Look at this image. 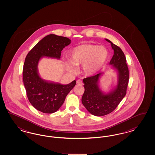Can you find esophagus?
Returning <instances> with one entry per match:
<instances>
[{
	"label": "esophagus",
	"instance_id": "esophagus-1",
	"mask_svg": "<svg viewBox=\"0 0 155 155\" xmlns=\"http://www.w3.org/2000/svg\"><path fill=\"white\" fill-rule=\"evenodd\" d=\"M77 84H78V85H82V82L80 80H78L77 81Z\"/></svg>",
	"mask_w": 155,
	"mask_h": 155
}]
</instances>
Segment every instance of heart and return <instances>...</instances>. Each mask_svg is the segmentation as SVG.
I'll list each match as a JSON object with an SVG mask.
<instances>
[{
	"label": "heart",
	"instance_id": "heart-1",
	"mask_svg": "<svg viewBox=\"0 0 155 155\" xmlns=\"http://www.w3.org/2000/svg\"><path fill=\"white\" fill-rule=\"evenodd\" d=\"M109 57V52L103 46L94 44H82L74 48L70 53V61L65 62L67 68L74 72L75 66L82 65V71L88 76L96 74L104 66Z\"/></svg>",
	"mask_w": 155,
	"mask_h": 155
}]
</instances>
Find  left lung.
Returning <instances> with one entry per match:
<instances>
[{"mask_svg":"<svg viewBox=\"0 0 155 155\" xmlns=\"http://www.w3.org/2000/svg\"><path fill=\"white\" fill-rule=\"evenodd\" d=\"M114 54L109 64L116 71L117 84L109 92H105L100 86V79L104 72L94 76L84 78L85 88L82 97V103L89 112L96 116H103L114 110L126 95L129 79V71L126 63V58L122 50L110 41Z\"/></svg>","mask_w":155,"mask_h":155,"instance_id":"8db88e82","label":"left lung"}]
</instances>
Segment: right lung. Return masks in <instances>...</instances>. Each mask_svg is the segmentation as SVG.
Returning <instances> with one entry per match:
<instances>
[{
  "label": "right lung",
  "mask_w": 155,
  "mask_h": 155,
  "mask_svg": "<svg viewBox=\"0 0 155 155\" xmlns=\"http://www.w3.org/2000/svg\"><path fill=\"white\" fill-rule=\"evenodd\" d=\"M71 41L66 37L48 35L38 42L25 58L23 82L30 103L38 110L44 113L58 110L76 84L75 80L68 84L45 80L41 77L38 67L43 58L60 59L61 51Z\"/></svg>",
  "instance_id": "1"
}]
</instances>
